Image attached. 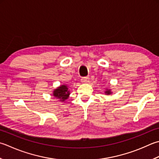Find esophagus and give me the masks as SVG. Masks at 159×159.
Listing matches in <instances>:
<instances>
[{
    "mask_svg": "<svg viewBox=\"0 0 159 159\" xmlns=\"http://www.w3.org/2000/svg\"><path fill=\"white\" fill-rule=\"evenodd\" d=\"M89 77H83L81 79V81L83 83H88L89 81Z\"/></svg>",
    "mask_w": 159,
    "mask_h": 159,
    "instance_id": "obj_1",
    "label": "esophagus"
}]
</instances>
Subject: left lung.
Returning <instances> with one entry per match:
<instances>
[{"mask_svg": "<svg viewBox=\"0 0 159 159\" xmlns=\"http://www.w3.org/2000/svg\"><path fill=\"white\" fill-rule=\"evenodd\" d=\"M111 93V91H110V89H109V90L107 89V91L105 92V94H110Z\"/></svg>", "mask_w": 159, "mask_h": 159, "instance_id": "left-lung-1", "label": "left lung"}]
</instances>
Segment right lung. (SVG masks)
<instances>
[{
	"label": "right lung",
	"mask_w": 159,
	"mask_h": 159,
	"mask_svg": "<svg viewBox=\"0 0 159 159\" xmlns=\"http://www.w3.org/2000/svg\"><path fill=\"white\" fill-rule=\"evenodd\" d=\"M53 95L58 98H61V101H64L69 97L70 91H68L67 85H63L59 87L57 89H55L54 93H53Z\"/></svg>",
	"instance_id": "add662e5"
}]
</instances>
